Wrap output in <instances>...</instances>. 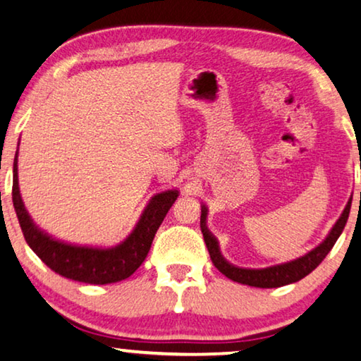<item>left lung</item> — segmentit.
Returning <instances> with one entry per match:
<instances>
[{
    "label": "left lung",
    "mask_w": 361,
    "mask_h": 361,
    "mask_svg": "<svg viewBox=\"0 0 361 361\" xmlns=\"http://www.w3.org/2000/svg\"><path fill=\"white\" fill-rule=\"evenodd\" d=\"M350 206H352V197L348 199L345 209H343L342 215L338 217L329 235H327L326 240L316 246V248H313L310 252H306L305 256L297 257V259L293 261L283 262V264H277V266H271V267H264V269L238 267V266L230 264V262L225 259L222 252H220L217 238L209 232L206 225V219H207L206 206H201V232L204 236V241H206V246L209 250V255H211L214 266L217 267L225 277L232 279L233 282L251 285V287H257V288H277V287H282V285H288V283L301 281V279L308 276L310 272H313L314 269L321 264L322 259H324L327 252L332 250V246L336 245L337 238L343 232L348 214H350Z\"/></svg>",
    "instance_id": "1"
}]
</instances>
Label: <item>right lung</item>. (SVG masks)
Masks as SVG:
<instances>
[{"label":"right lung","mask_w":361,"mask_h":361,"mask_svg":"<svg viewBox=\"0 0 361 361\" xmlns=\"http://www.w3.org/2000/svg\"><path fill=\"white\" fill-rule=\"evenodd\" d=\"M176 197H178L176 190L155 195L144 209L141 219L128 238L113 248L68 245L64 241L51 238L50 235L40 230L25 211L19 191L18 152L14 157L13 204L27 245L51 271L78 282L105 285L125 281L133 276L146 259L154 236Z\"/></svg>","instance_id":"obj_1"}]
</instances>
